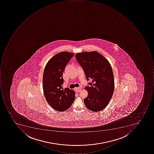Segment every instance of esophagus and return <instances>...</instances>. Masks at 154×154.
I'll use <instances>...</instances> for the list:
<instances>
[{
    "label": "esophagus",
    "mask_w": 154,
    "mask_h": 154,
    "mask_svg": "<svg viewBox=\"0 0 154 154\" xmlns=\"http://www.w3.org/2000/svg\"><path fill=\"white\" fill-rule=\"evenodd\" d=\"M75 91L77 93H79V91H81L82 90V88H77L75 89Z\"/></svg>",
    "instance_id": "esophagus-1"
}]
</instances>
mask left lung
Listing matches in <instances>:
<instances>
[{
  "label": "left lung",
  "instance_id": "8db88e82",
  "mask_svg": "<svg viewBox=\"0 0 154 154\" xmlns=\"http://www.w3.org/2000/svg\"><path fill=\"white\" fill-rule=\"evenodd\" d=\"M82 67L87 81L91 79L85 87L88 95L84 100L87 108L100 112L107 106L114 90V79L112 66L107 60L96 51L85 52L75 55Z\"/></svg>",
  "mask_w": 154,
  "mask_h": 154
}]
</instances>
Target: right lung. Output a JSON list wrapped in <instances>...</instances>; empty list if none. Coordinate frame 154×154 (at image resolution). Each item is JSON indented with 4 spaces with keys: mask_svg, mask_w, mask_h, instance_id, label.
Returning <instances> with one entry per match:
<instances>
[{
    "mask_svg": "<svg viewBox=\"0 0 154 154\" xmlns=\"http://www.w3.org/2000/svg\"><path fill=\"white\" fill-rule=\"evenodd\" d=\"M74 54L63 52L54 55L48 62L42 77V87L47 101L55 111L67 110L75 99V93L63 88V72Z\"/></svg>",
    "mask_w": 154,
    "mask_h": 154,
    "instance_id": "add662e5",
    "label": "right lung"
}]
</instances>
